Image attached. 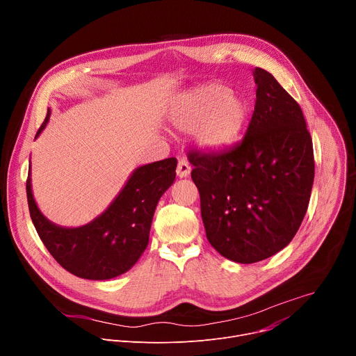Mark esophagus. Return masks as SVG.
Masks as SVG:
<instances>
[{"label":"esophagus","mask_w":356,"mask_h":356,"mask_svg":"<svg viewBox=\"0 0 356 356\" xmlns=\"http://www.w3.org/2000/svg\"><path fill=\"white\" fill-rule=\"evenodd\" d=\"M191 172V166L188 165V162L186 159H180L179 163H177V169H176V173L179 177H188Z\"/></svg>","instance_id":"34e87169"}]
</instances>
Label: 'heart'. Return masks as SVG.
<instances>
[{"mask_svg":"<svg viewBox=\"0 0 356 356\" xmlns=\"http://www.w3.org/2000/svg\"><path fill=\"white\" fill-rule=\"evenodd\" d=\"M246 117L243 101L227 94L221 84L201 86L180 95L172 110L177 128L195 131L197 142L207 149H221L235 140Z\"/></svg>","mask_w":356,"mask_h":356,"instance_id":"b5f03b06","label":"heart"}]
</instances>
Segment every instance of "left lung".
I'll return each mask as SVG.
<instances>
[{"label":"left lung","mask_w":356,"mask_h":356,"mask_svg":"<svg viewBox=\"0 0 356 356\" xmlns=\"http://www.w3.org/2000/svg\"><path fill=\"white\" fill-rule=\"evenodd\" d=\"M253 76L257 101L243 139L187 152L207 239L238 264L264 261L290 243L314 181L313 140L297 101L266 70Z\"/></svg>","instance_id":"1"}]
</instances>
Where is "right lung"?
Returning a JSON list of instances; mask_svg holds the SVG:
<instances>
[{
  "label": "right lung",
  "mask_w": 356,
  "mask_h": 356,
  "mask_svg": "<svg viewBox=\"0 0 356 356\" xmlns=\"http://www.w3.org/2000/svg\"><path fill=\"white\" fill-rule=\"evenodd\" d=\"M50 111L36 132L46 127ZM176 158L138 168L113 204L92 222L80 228H62L38 210L26 179V197L36 232L55 261L72 275L106 280L129 270L149 242V231L162 194L176 177Z\"/></svg>",
  "instance_id": "add662e5"
}]
</instances>
